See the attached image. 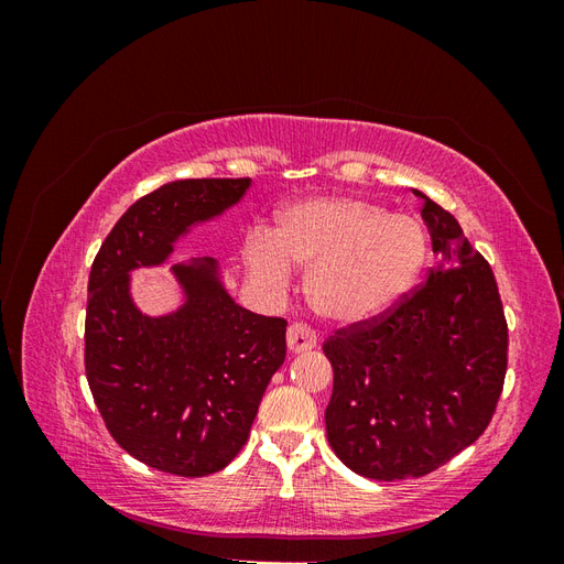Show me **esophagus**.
I'll use <instances>...</instances> for the list:
<instances>
[{
	"label": "esophagus",
	"instance_id": "esophagus-1",
	"mask_svg": "<svg viewBox=\"0 0 564 564\" xmlns=\"http://www.w3.org/2000/svg\"><path fill=\"white\" fill-rule=\"evenodd\" d=\"M286 346H289V350H292V352L313 350L317 346V336L308 327V324L294 322V324H289V329H286Z\"/></svg>",
	"mask_w": 564,
	"mask_h": 564
}]
</instances>
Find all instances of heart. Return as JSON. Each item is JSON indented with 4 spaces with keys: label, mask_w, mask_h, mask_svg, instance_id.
Listing matches in <instances>:
<instances>
[{
    "label": "heart",
    "mask_w": 564,
    "mask_h": 564,
    "mask_svg": "<svg viewBox=\"0 0 564 564\" xmlns=\"http://www.w3.org/2000/svg\"><path fill=\"white\" fill-rule=\"evenodd\" d=\"M249 275L270 289L308 268L305 292L313 308L340 324L367 322L390 311L419 280L429 232L416 216L390 214L362 197L327 195L289 204L275 232L245 240Z\"/></svg>",
    "instance_id": "b5f03b06"
}]
</instances>
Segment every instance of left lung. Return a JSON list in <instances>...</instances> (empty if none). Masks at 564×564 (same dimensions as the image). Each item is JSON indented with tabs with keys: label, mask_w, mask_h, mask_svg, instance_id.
<instances>
[{
	"label": "left lung",
	"mask_w": 564,
	"mask_h": 564,
	"mask_svg": "<svg viewBox=\"0 0 564 564\" xmlns=\"http://www.w3.org/2000/svg\"><path fill=\"white\" fill-rule=\"evenodd\" d=\"M414 195L440 265L390 311L322 346L334 367L329 445L350 470L383 482L429 475L470 447L497 412L508 367L489 263L447 209Z\"/></svg>",
	"instance_id": "obj_1"
}]
</instances>
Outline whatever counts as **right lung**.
Returning a JSON list of instances; mask_svg holds the SVG:
<instances>
[{
  "label": "right lung",
  "instance_id": "right-lung-1",
  "mask_svg": "<svg viewBox=\"0 0 564 564\" xmlns=\"http://www.w3.org/2000/svg\"><path fill=\"white\" fill-rule=\"evenodd\" d=\"M249 178L174 181L133 202L89 272L84 369L115 442L141 464L181 477L240 454L263 392L286 355V319L237 305L204 256L174 265L185 303L148 317L129 270L160 265L187 228L242 199Z\"/></svg>",
  "mask_w": 564,
  "mask_h": 564
}]
</instances>
